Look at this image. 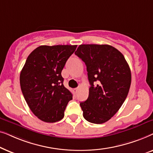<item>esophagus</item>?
<instances>
[{"label":"esophagus","instance_id":"1","mask_svg":"<svg viewBox=\"0 0 153 153\" xmlns=\"http://www.w3.org/2000/svg\"><path fill=\"white\" fill-rule=\"evenodd\" d=\"M79 91V88H74V91H75V93H77V92Z\"/></svg>","mask_w":153,"mask_h":153}]
</instances>
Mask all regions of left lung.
I'll list each match as a JSON object with an SVG mask.
<instances>
[{
	"mask_svg": "<svg viewBox=\"0 0 153 153\" xmlns=\"http://www.w3.org/2000/svg\"><path fill=\"white\" fill-rule=\"evenodd\" d=\"M74 53L85 62L91 85L88 99L80 103L83 116L90 123L102 124L116 114L126 99L130 68L124 56L108 45H81Z\"/></svg>",
	"mask_w": 153,
	"mask_h": 153,
	"instance_id": "1",
	"label": "left lung"
}]
</instances>
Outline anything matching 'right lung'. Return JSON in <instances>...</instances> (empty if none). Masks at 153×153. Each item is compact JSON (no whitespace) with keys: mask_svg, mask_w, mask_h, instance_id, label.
Listing matches in <instances>:
<instances>
[{"mask_svg":"<svg viewBox=\"0 0 153 153\" xmlns=\"http://www.w3.org/2000/svg\"><path fill=\"white\" fill-rule=\"evenodd\" d=\"M77 45L39 46L31 52L21 71L20 85L26 103L39 119L56 123L72 94L63 85L61 72Z\"/></svg>","mask_w":153,"mask_h":153,"instance_id":"right-lung-1","label":"right lung"}]
</instances>
